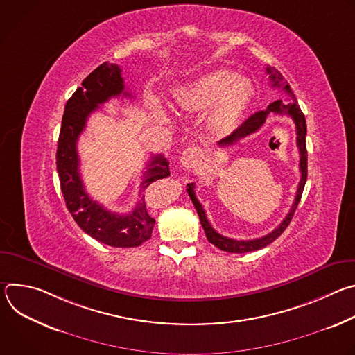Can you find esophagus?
<instances>
[{
  "label": "esophagus",
  "mask_w": 355,
  "mask_h": 355,
  "mask_svg": "<svg viewBox=\"0 0 355 355\" xmlns=\"http://www.w3.org/2000/svg\"><path fill=\"white\" fill-rule=\"evenodd\" d=\"M202 162V151L198 147H188L181 155V164L185 168H195Z\"/></svg>",
  "instance_id": "obj_1"
}]
</instances>
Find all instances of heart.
<instances>
[{
  "mask_svg": "<svg viewBox=\"0 0 355 355\" xmlns=\"http://www.w3.org/2000/svg\"><path fill=\"white\" fill-rule=\"evenodd\" d=\"M252 99V85L243 77L223 69L202 74L178 94V105L188 112H205L212 108L208 126L215 133L236 126Z\"/></svg>",
  "mask_w": 355,
  "mask_h": 355,
  "instance_id": "heart-1",
  "label": "heart"
}]
</instances>
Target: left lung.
<instances>
[{"mask_svg": "<svg viewBox=\"0 0 355 355\" xmlns=\"http://www.w3.org/2000/svg\"><path fill=\"white\" fill-rule=\"evenodd\" d=\"M267 74L270 76V83L271 87L275 88H281L284 89L288 95H289V103L288 104H282V99H277L274 103H271L264 111H259L254 115H251L245 122H243L232 135H229L227 137L222 139L218 141L219 146L225 147V146H232L236 141H239L240 139L251 135V133H256L267 121L268 115L271 114H279V115H288L292 118V121L295 122L296 126V144L299 148V155H300V160H299V170H300V181L297 185V191H296V196L295 200L292 204V208L289 211V214L285 216V219L281 222V225L274 229L271 233H268L267 236H263L260 239H254V240H234V239H229L226 236L219 234L209 223L207 214L202 208V205L199 204L198 198L195 196V185L193 184H188L187 187V192L192 200V204L198 212L199 220L202 227L205 230L207 239L209 243H212L214 245H216L218 248L227 251V252H248V251H256L260 250L268 244H271L275 239H278L282 232L288 227L289 222L292 220V216L297 208V204L300 200L303 188H305L306 184V178H308V151H306V119L305 115L302 114L297 101L289 87V84L285 81V78L282 77V74L271 67H267Z\"/></svg>", "mask_w": 355, "mask_h": 355, "instance_id": "left-lung-1", "label": "left lung"}]
</instances>
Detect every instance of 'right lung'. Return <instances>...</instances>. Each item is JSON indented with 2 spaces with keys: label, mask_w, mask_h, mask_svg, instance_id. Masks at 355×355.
Returning <instances> with one entry per match:
<instances>
[{
  "label": "right lung",
  "mask_w": 355,
  "mask_h": 355,
  "mask_svg": "<svg viewBox=\"0 0 355 355\" xmlns=\"http://www.w3.org/2000/svg\"><path fill=\"white\" fill-rule=\"evenodd\" d=\"M130 96L125 91L122 70L118 64L104 63L84 78L81 87L76 89L67 101L62 129L59 135L56 164L60 178L62 192L76 223L95 240L112 247H137L150 239L156 220L148 215L144 193L137 200L136 208L126 215H118L87 193L81 175L77 140L91 112L114 96ZM170 175L168 162L162 155L155 156L143 174L140 191L143 192L151 182ZM140 192V193H141Z\"/></svg>",
  "instance_id": "add662e5"
}]
</instances>
